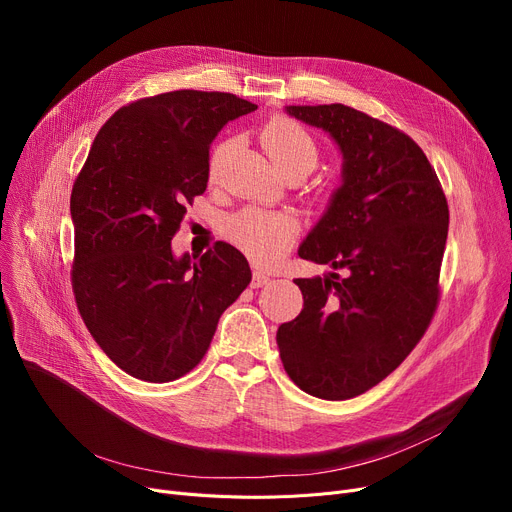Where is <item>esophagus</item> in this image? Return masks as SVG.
Masks as SVG:
<instances>
[{"label": "esophagus", "instance_id": "esophagus-1", "mask_svg": "<svg viewBox=\"0 0 512 512\" xmlns=\"http://www.w3.org/2000/svg\"><path fill=\"white\" fill-rule=\"evenodd\" d=\"M267 282H270V276H267L265 272H259V270L253 272V280H251V286H253V288H261V286H265Z\"/></svg>", "mask_w": 512, "mask_h": 512}]
</instances>
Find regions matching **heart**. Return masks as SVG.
Instances as JSON below:
<instances>
[{
    "instance_id": "1",
    "label": "heart",
    "mask_w": 512,
    "mask_h": 512,
    "mask_svg": "<svg viewBox=\"0 0 512 512\" xmlns=\"http://www.w3.org/2000/svg\"><path fill=\"white\" fill-rule=\"evenodd\" d=\"M261 143L282 174L290 170L309 172L317 164V145L311 134L290 118H276L261 132ZM230 141L215 145L209 155V180H218L224 168ZM299 222L288 211L265 207H245L230 215L226 236L234 245L261 265L276 263L292 245Z\"/></svg>"
}]
</instances>
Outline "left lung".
<instances>
[{
  "instance_id": "left-lung-1",
  "label": "left lung",
  "mask_w": 512,
  "mask_h": 512,
  "mask_svg": "<svg viewBox=\"0 0 512 512\" xmlns=\"http://www.w3.org/2000/svg\"><path fill=\"white\" fill-rule=\"evenodd\" d=\"M342 153V184L299 257L346 276L297 278L303 311L278 328L280 359L303 392L346 400L409 357L440 301L448 203L436 170L402 130L355 107L288 105Z\"/></svg>"
}]
</instances>
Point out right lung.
<instances>
[{"label":"right lung","mask_w":512,"mask_h":512,"mask_svg":"<svg viewBox=\"0 0 512 512\" xmlns=\"http://www.w3.org/2000/svg\"><path fill=\"white\" fill-rule=\"evenodd\" d=\"M257 110L232 93L172 91L132 101L97 132L70 197L74 299L101 351L143 382L182 378L220 315L251 282L228 242L174 257L186 207L207 188L209 145Z\"/></svg>","instance_id":"add662e5"}]
</instances>
